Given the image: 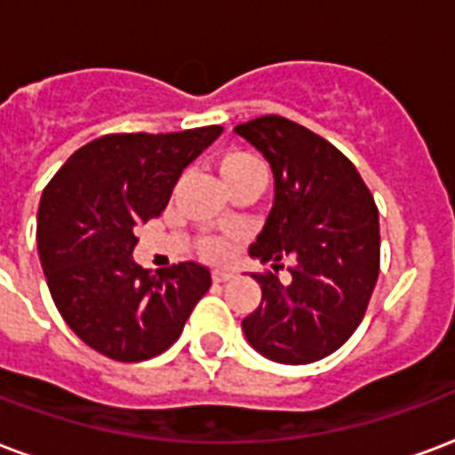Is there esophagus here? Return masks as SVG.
<instances>
[{"mask_svg": "<svg viewBox=\"0 0 455 455\" xmlns=\"http://www.w3.org/2000/svg\"><path fill=\"white\" fill-rule=\"evenodd\" d=\"M212 279H214V282H227V279H231V272H228V270H214V272H212Z\"/></svg>", "mask_w": 455, "mask_h": 455, "instance_id": "1", "label": "esophagus"}]
</instances>
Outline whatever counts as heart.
<instances>
[{"label": "heart", "instance_id": "obj_1", "mask_svg": "<svg viewBox=\"0 0 455 455\" xmlns=\"http://www.w3.org/2000/svg\"><path fill=\"white\" fill-rule=\"evenodd\" d=\"M217 171L219 176H221V180H224L228 190H231V188H236L238 183H243L245 178L260 173L262 166L260 161L255 159L253 154H248V151L227 149L217 156ZM197 251H200L202 258H207V260H224V258L231 253V245H228V241H224V238L204 236L200 238Z\"/></svg>", "mask_w": 455, "mask_h": 455}]
</instances>
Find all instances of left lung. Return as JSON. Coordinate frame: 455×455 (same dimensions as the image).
Returning <instances> with one entry per match:
<instances>
[{"label": "left lung", "instance_id": "8db88e82", "mask_svg": "<svg viewBox=\"0 0 455 455\" xmlns=\"http://www.w3.org/2000/svg\"><path fill=\"white\" fill-rule=\"evenodd\" d=\"M275 173V204L251 255L260 306L243 318L248 342L279 364H311L339 349L364 318L379 279V207L355 164L328 140L282 116L234 127ZM289 257L292 277L276 270Z\"/></svg>", "mask_w": 455, "mask_h": 455}]
</instances>
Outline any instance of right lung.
Segmentation results:
<instances>
[{"mask_svg": "<svg viewBox=\"0 0 455 455\" xmlns=\"http://www.w3.org/2000/svg\"><path fill=\"white\" fill-rule=\"evenodd\" d=\"M221 134H106L84 144L43 190L38 253L57 311L79 339L116 362H144L183 332L212 275L178 262L149 275L132 260L134 228L166 210L183 168Z\"/></svg>", "mask_w": 455, "mask_h": 455, "instance_id": "right-lung-1", "label": "right lung"}]
</instances>
